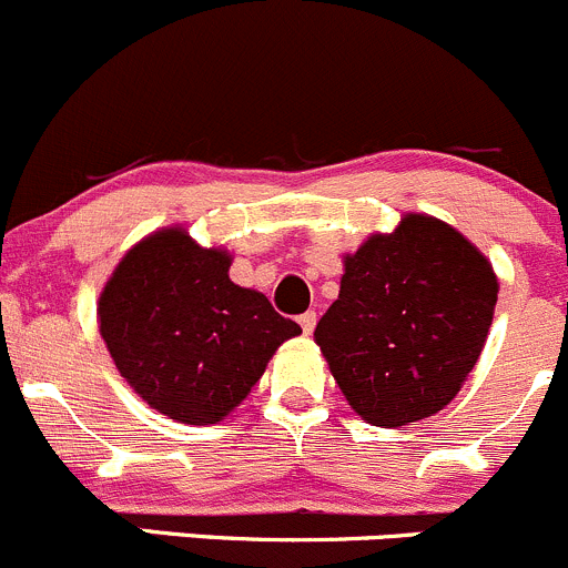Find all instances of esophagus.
I'll list each match as a JSON object with an SVG mask.
<instances>
[{
	"instance_id": "34e87169",
	"label": "esophagus",
	"mask_w": 568,
	"mask_h": 568,
	"mask_svg": "<svg viewBox=\"0 0 568 568\" xmlns=\"http://www.w3.org/2000/svg\"><path fill=\"white\" fill-rule=\"evenodd\" d=\"M297 323H301L303 334H312L314 325H317V312H303L301 317H297Z\"/></svg>"
}]
</instances>
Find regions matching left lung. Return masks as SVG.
<instances>
[{"label": "left lung", "mask_w": 568, "mask_h": 568, "mask_svg": "<svg viewBox=\"0 0 568 568\" xmlns=\"http://www.w3.org/2000/svg\"><path fill=\"white\" fill-rule=\"evenodd\" d=\"M497 276L464 234L406 215L345 260L339 297L314 328L342 395L367 423L400 428L458 395L486 342Z\"/></svg>", "instance_id": "1"}]
</instances>
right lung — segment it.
Here are the masks:
<instances>
[{
	"instance_id": "obj_1",
	"label": "right lung",
	"mask_w": 568,
	"mask_h": 568,
	"mask_svg": "<svg viewBox=\"0 0 568 568\" xmlns=\"http://www.w3.org/2000/svg\"><path fill=\"white\" fill-rule=\"evenodd\" d=\"M229 265L226 251L165 229L134 245L101 292L99 328L118 373L176 423H221L301 334L262 292L234 284Z\"/></svg>"
}]
</instances>
